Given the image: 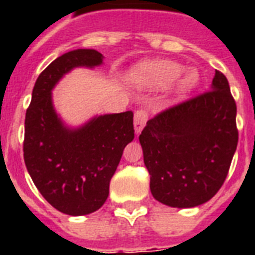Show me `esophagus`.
<instances>
[{
	"mask_svg": "<svg viewBox=\"0 0 255 255\" xmlns=\"http://www.w3.org/2000/svg\"><path fill=\"white\" fill-rule=\"evenodd\" d=\"M148 115L147 112L144 110H137L135 112V118H133V124H135V133L139 135L140 132L143 131V128L145 127V123H147Z\"/></svg>",
	"mask_w": 255,
	"mask_h": 255,
	"instance_id": "obj_1",
	"label": "esophagus"
}]
</instances>
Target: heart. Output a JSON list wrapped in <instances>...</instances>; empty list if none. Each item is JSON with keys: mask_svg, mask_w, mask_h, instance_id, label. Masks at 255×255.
I'll return each instance as SVG.
<instances>
[{"mask_svg": "<svg viewBox=\"0 0 255 255\" xmlns=\"http://www.w3.org/2000/svg\"><path fill=\"white\" fill-rule=\"evenodd\" d=\"M126 78L133 86L147 90H163L172 85L173 98L186 96L200 82L197 70H184L182 65L167 59L140 62L132 66Z\"/></svg>", "mask_w": 255, "mask_h": 255, "instance_id": "b5f03b06", "label": "heart"}]
</instances>
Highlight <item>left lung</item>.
Wrapping results in <instances>:
<instances>
[{"label":"left lung","mask_w":255,"mask_h":255,"mask_svg":"<svg viewBox=\"0 0 255 255\" xmlns=\"http://www.w3.org/2000/svg\"><path fill=\"white\" fill-rule=\"evenodd\" d=\"M212 91L161 112L139 136L152 196L172 208H194L217 193L237 149V106L216 71Z\"/></svg>","instance_id":"1"}]
</instances>
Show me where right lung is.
<instances>
[{"instance_id":"obj_1","label":"right lung","mask_w":255,"mask_h":255,"mask_svg":"<svg viewBox=\"0 0 255 255\" xmlns=\"http://www.w3.org/2000/svg\"><path fill=\"white\" fill-rule=\"evenodd\" d=\"M99 51L79 49L51 62L38 77L26 111L23 159L30 177L50 205L69 216L102 208L110 181L133 133L132 111L95 115L73 127L58 114L53 90L74 69L103 65Z\"/></svg>"}]
</instances>
